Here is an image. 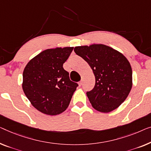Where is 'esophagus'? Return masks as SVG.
Instances as JSON below:
<instances>
[{
	"label": "esophagus",
	"mask_w": 151,
	"mask_h": 151,
	"mask_svg": "<svg viewBox=\"0 0 151 151\" xmlns=\"http://www.w3.org/2000/svg\"><path fill=\"white\" fill-rule=\"evenodd\" d=\"M78 84H79V86H82V81H80V82H78Z\"/></svg>",
	"instance_id": "esophagus-1"
}]
</instances>
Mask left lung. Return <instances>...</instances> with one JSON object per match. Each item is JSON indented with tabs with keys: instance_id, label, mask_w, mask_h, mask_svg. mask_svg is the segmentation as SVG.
I'll use <instances>...</instances> for the list:
<instances>
[{
	"instance_id": "left-lung-1",
	"label": "left lung",
	"mask_w": 151,
	"mask_h": 151,
	"mask_svg": "<svg viewBox=\"0 0 151 151\" xmlns=\"http://www.w3.org/2000/svg\"><path fill=\"white\" fill-rule=\"evenodd\" d=\"M74 52L88 63L95 75V86L86 91L92 106L101 112L117 108L132 86V69L127 59L116 50L101 44L78 46Z\"/></svg>"
}]
</instances>
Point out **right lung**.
<instances>
[{
    "label": "right lung",
    "mask_w": 151,
    "mask_h": 151,
    "mask_svg": "<svg viewBox=\"0 0 151 151\" xmlns=\"http://www.w3.org/2000/svg\"><path fill=\"white\" fill-rule=\"evenodd\" d=\"M73 47L48 49L32 58L23 72L22 88L32 106L47 115H57L69 106L77 83L63 68Z\"/></svg>",
    "instance_id": "add662e5"
}]
</instances>
